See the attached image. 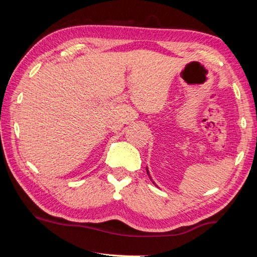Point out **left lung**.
I'll return each mask as SVG.
<instances>
[{
	"instance_id": "left-lung-1",
	"label": "left lung",
	"mask_w": 257,
	"mask_h": 257,
	"mask_svg": "<svg viewBox=\"0 0 257 257\" xmlns=\"http://www.w3.org/2000/svg\"><path fill=\"white\" fill-rule=\"evenodd\" d=\"M146 171H147V175H149V176H150V173H149V170H147V169H146ZM150 178H151V176H150Z\"/></svg>"
}]
</instances>
